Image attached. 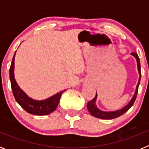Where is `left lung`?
<instances>
[{"label":"left lung","mask_w":149,"mask_h":149,"mask_svg":"<svg viewBox=\"0 0 149 149\" xmlns=\"http://www.w3.org/2000/svg\"><path fill=\"white\" fill-rule=\"evenodd\" d=\"M131 55L135 57V59L136 60V63H137V69L138 72H139V81H138V84L136 86V90H135V93H134V95H133L132 98L131 99V101H129L128 104L127 105H125V107H123L122 108L119 109V110H114V111H103V110H100L98 108L97 105H96V100H97V97H98V95L96 93L95 96V98H93L92 101H90L89 102L87 103V109L89 110V112L90 113V114L93 116L96 117V118H99V119H116L117 117L120 116L122 114H124L125 112H127L129 109L131 108V107L134 104V101L136 100V95L138 93V87H139V82H140V79H141V67H140V62H139V58L138 56V54L136 53H131Z\"/></svg>","instance_id":"left-lung-1"}]
</instances>
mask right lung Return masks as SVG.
Listing matches in <instances>:
<instances>
[{"label": "right lung", "instance_id": "obj_1", "mask_svg": "<svg viewBox=\"0 0 149 149\" xmlns=\"http://www.w3.org/2000/svg\"><path fill=\"white\" fill-rule=\"evenodd\" d=\"M15 53L16 51L13 56L10 68V79L11 82V87L15 101L25 111L33 115L45 116L51 113L56 109L62 94L65 90L61 91L60 93H56L45 100H35L29 97L21 89L20 86H18L15 79V76H14L15 62L14 61H15Z\"/></svg>", "mask_w": 149, "mask_h": 149}]
</instances>
